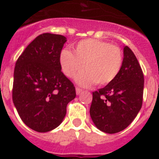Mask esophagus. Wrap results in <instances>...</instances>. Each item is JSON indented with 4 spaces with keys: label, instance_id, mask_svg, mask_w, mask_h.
<instances>
[{
    "label": "esophagus",
    "instance_id": "esophagus-1",
    "mask_svg": "<svg viewBox=\"0 0 159 159\" xmlns=\"http://www.w3.org/2000/svg\"><path fill=\"white\" fill-rule=\"evenodd\" d=\"M82 91H83V90L81 89H79V88H76V93L77 95L82 93Z\"/></svg>",
    "mask_w": 159,
    "mask_h": 159
}]
</instances>
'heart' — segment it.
I'll list each match as a JSON object with an SVG mask.
<instances>
[{
	"instance_id": "1",
	"label": "heart",
	"mask_w": 159,
	"mask_h": 159,
	"mask_svg": "<svg viewBox=\"0 0 159 159\" xmlns=\"http://www.w3.org/2000/svg\"><path fill=\"white\" fill-rule=\"evenodd\" d=\"M59 62L63 72L70 78L85 69L76 78L81 86L89 87L94 83L103 86L112 82L119 74L123 53L117 46L90 38L78 42L74 52L63 49Z\"/></svg>"
}]
</instances>
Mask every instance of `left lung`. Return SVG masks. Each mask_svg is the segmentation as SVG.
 <instances>
[{
	"label": "left lung",
	"mask_w": 159,
	"mask_h": 159,
	"mask_svg": "<svg viewBox=\"0 0 159 159\" xmlns=\"http://www.w3.org/2000/svg\"><path fill=\"white\" fill-rule=\"evenodd\" d=\"M143 89L141 67L132 50L124 46L119 74L107 86L93 92L90 116L95 126L108 134L126 129L141 108Z\"/></svg>",
	"instance_id": "1"
}]
</instances>
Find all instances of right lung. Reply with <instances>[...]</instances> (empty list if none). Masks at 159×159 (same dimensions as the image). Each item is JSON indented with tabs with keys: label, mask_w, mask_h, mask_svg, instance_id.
Returning a JSON list of instances; mask_svg holds the SVG:
<instances>
[{
	"label": "right lung",
	"mask_w": 159,
	"mask_h": 159,
	"mask_svg": "<svg viewBox=\"0 0 159 159\" xmlns=\"http://www.w3.org/2000/svg\"><path fill=\"white\" fill-rule=\"evenodd\" d=\"M66 37L43 33L27 46L14 68L12 101L19 117L31 129L44 133L66 117L76 89L61 71L59 54Z\"/></svg>",
	"instance_id": "obj_1"
}]
</instances>
